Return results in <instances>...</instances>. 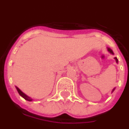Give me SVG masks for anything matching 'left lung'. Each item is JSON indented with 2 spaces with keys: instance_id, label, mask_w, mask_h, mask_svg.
I'll list each match as a JSON object with an SVG mask.
<instances>
[{
  "instance_id": "8db88e82",
  "label": "left lung",
  "mask_w": 129,
  "mask_h": 129,
  "mask_svg": "<svg viewBox=\"0 0 129 129\" xmlns=\"http://www.w3.org/2000/svg\"><path fill=\"white\" fill-rule=\"evenodd\" d=\"M107 50H108V51L110 53L114 55V52H113V51H112V49H110V48H109V47H107ZM114 59H115V60H116V62L117 63H118V59H117V57H114ZM115 88H113V90H112V93H113V92H114V90H115Z\"/></svg>"
}]
</instances>
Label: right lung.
Wrapping results in <instances>:
<instances>
[{
  "label": "right lung",
  "instance_id": "obj_1",
  "mask_svg": "<svg viewBox=\"0 0 129 129\" xmlns=\"http://www.w3.org/2000/svg\"><path fill=\"white\" fill-rule=\"evenodd\" d=\"M15 88H16L17 91V92H18L19 94L20 95V96H21V97H23V99H25V100H27V101H29V102H32V100H33L32 98H31V97H29V96H27V95H25V93H23V92H22V91H21V90H20V89H19L18 87H17V86H15Z\"/></svg>",
  "mask_w": 129,
  "mask_h": 129
}]
</instances>
